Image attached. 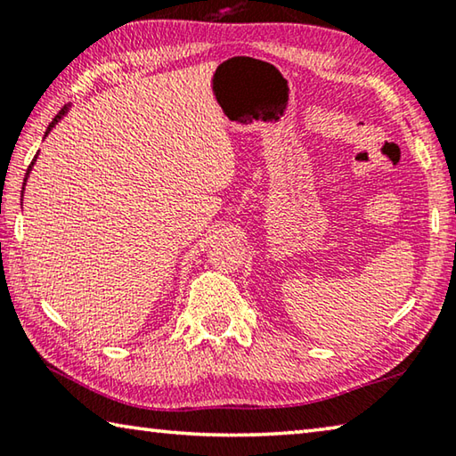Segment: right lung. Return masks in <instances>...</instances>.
I'll list each match as a JSON object with an SVG mask.
<instances>
[{
	"mask_svg": "<svg viewBox=\"0 0 456 456\" xmlns=\"http://www.w3.org/2000/svg\"><path fill=\"white\" fill-rule=\"evenodd\" d=\"M68 110H70V104H68V106H64V108H61V110L56 114V117H53V120L50 122V126H48V130H45V134H44V138L45 136H48L50 134V130L53 128V126H56L58 125V122L61 120V118H64L66 117V114H68ZM36 159H37V154H36V157H34V160H32V165H29L28 167V173H26V179H24V187H26V181H28V176H29V171H32V167L36 165ZM21 197H24V191H21Z\"/></svg>",
	"mask_w": 456,
	"mask_h": 456,
	"instance_id": "right-lung-1",
	"label": "right lung"
}]
</instances>
